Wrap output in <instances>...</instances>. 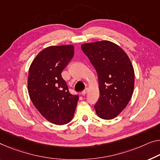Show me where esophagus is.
Masks as SVG:
<instances>
[{"mask_svg":"<svg viewBox=\"0 0 160 160\" xmlns=\"http://www.w3.org/2000/svg\"><path fill=\"white\" fill-rule=\"evenodd\" d=\"M88 91V88H85V89L84 90H83V91H82V92H81V94H82V95H85V94L87 93Z\"/></svg>","mask_w":160,"mask_h":160,"instance_id":"1","label":"esophagus"}]
</instances>
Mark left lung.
Here are the masks:
<instances>
[{"instance_id":"left-lung-1","label":"left lung","mask_w":160,"mask_h":160,"mask_svg":"<svg viewBox=\"0 0 160 160\" xmlns=\"http://www.w3.org/2000/svg\"><path fill=\"white\" fill-rule=\"evenodd\" d=\"M81 49L98 76L100 98L94 108L98 117L113 119L127 106L134 88V70L120 47L107 40L85 43Z\"/></svg>"}]
</instances>
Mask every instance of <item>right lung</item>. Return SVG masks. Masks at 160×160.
<instances>
[{"label": "right lung", "mask_w": 160, "mask_h": 160, "mask_svg": "<svg viewBox=\"0 0 160 160\" xmlns=\"http://www.w3.org/2000/svg\"><path fill=\"white\" fill-rule=\"evenodd\" d=\"M74 55L72 44L50 46L37 54L31 64L28 92L35 108L54 124L72 120L79 96L70 93L61 72Z\"/></svg>", "instance_id": "obj_1"}]
</instances>
